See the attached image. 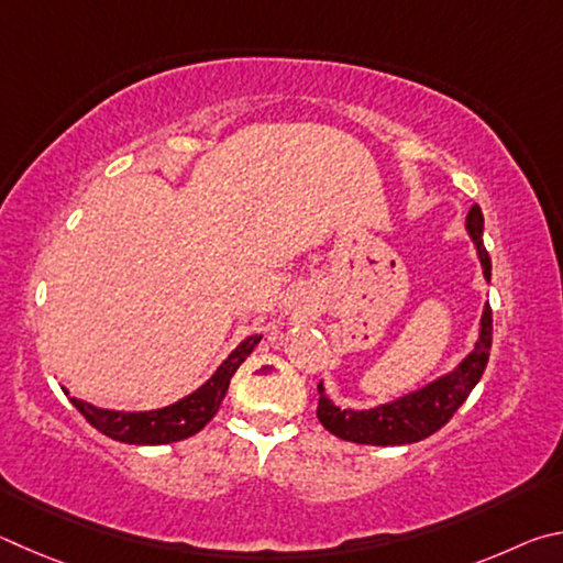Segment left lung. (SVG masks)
<instances>
[{"label":"left lung","instance_id":"obj_1","mask_svg":"<svg viewBox=\"0 0 563 563\" xmlns=\"http://www.w3.org/2000/svg\"><path fill=\"white\" fill-rule=\"evenodd\" d=\"M467 234L475 242V250L482 264V274L485 282L492 279V262L489 254L482 244V232H485V217L475 205L467 214ZM492 349V309L489 301L485 303L479 319V336L475 341L465 358H462L455 368L445 376L435 378L428 386H422L412 393H406L383 406L368 408V410H351L339 408L327 396V388L319 383V408L317 416L321 426L327 428L331 435L341 440L358 442V445H410V442H420L438 432L445 422L455 416V410L467 400L472 388L477 386L482 373L487 368Z\"/></svg>","mask_w":563,"mask_h":563}]
</instances>
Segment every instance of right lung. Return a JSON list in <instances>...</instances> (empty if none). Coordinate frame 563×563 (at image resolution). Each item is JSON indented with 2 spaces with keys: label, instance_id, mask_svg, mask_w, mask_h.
<instances>
[{
  "label": "right lung",
  "instance_id": "add662e5",
  "mask_svg": "<svg viewBox=\"0 0 563 563\" xmlns=\"http://www.w3.org/2000/svg\"><path fill=\"white\" fill-rule=\"evenodd\" d=\"M262 336H250L227 356L220 368L212 373V378L202 383L200 388L173 406L155 408V410H108L96 408L91 402L68 398L74 408L91 422V426L103 432L111 440L125 442V445H167V442H180L200 432L207 422L220 410V402L227 396L230 380L242 366L244 358L254 351ZM68 396V390L64 388Z\"/></svg>",
  "mask_w": 563,
  "mask_h": 563
}]
</instances>
